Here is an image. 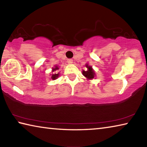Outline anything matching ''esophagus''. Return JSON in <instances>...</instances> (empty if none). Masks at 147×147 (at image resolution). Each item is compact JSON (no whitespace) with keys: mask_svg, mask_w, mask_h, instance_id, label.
I'll use <instances>...</instances> for the list:
<instances>
[{"mask_svg":"<svg viewBox=\"0 0 147 147\" xmlns=\"http://www.w3.org/2000/svg\"><path fill=\"white\" fill-rule=\"evenodd\" d=\"M73 60L72 59H67V63H69V64H71V63H73Z\"/></svg>","mask_w":147,"mask_h":147,"instance_id":"1","label":"esophagus"}]
</instances>
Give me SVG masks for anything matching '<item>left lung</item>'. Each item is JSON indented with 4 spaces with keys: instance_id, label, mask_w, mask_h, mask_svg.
Here are the masks:
<instances>
[{
    "instance_id": "obj_1",
    "label": "left lung",
    "mask_w": 147,
    "mask_h": 147,
    "mask_svg": "<svg viewBox=\"0 0 147 147\" xmlns=\"http://www.w3.org/2000/svg\"><path fill=\"white\" fill-rule=\"evenodd\" d=\"M86 66L88 69H87V71H82L83 75L89 80H91L94 78V77L95 76V73H94V71L93 69V68H92V67L89 66L88 64H86Z\"/></svg>"
}]
</instances>
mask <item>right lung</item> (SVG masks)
I'll return each mask as SVG.
<instances>
[{
    "label": "right lung",
    "mask_w": 147,
    "mask_h": 147,
    "mask_svg": "<svg viewBox=\"0 0 147 147\" xmlns=\"http://www.w3.org/2000/svg\"><path fill=\"white\" fill-rule=\"evenodd\" d=\"M59 69V68H58V66H55V67H54V68H53V72H54L55 71H57V70H58ZM59 76V73H58V74H56V73H54V74H52V76H51V78L53 79V80H56V79H57L58 78V77Z\"/></svg>",
    "instance_id": "obj_1"
}]
</instances>
